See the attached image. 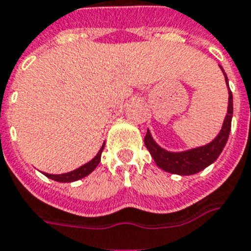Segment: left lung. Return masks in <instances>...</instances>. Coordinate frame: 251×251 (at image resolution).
Instances as JSON below:
<instances>
[{"mask_svg": "<svg viewBox=\"0 0 251 251\" xmlns=\"http://www.w3.org/2000/svg\"><path fill=\"white\" fill-rule=\"evenodd\" d=\"M223 74L226 78V84L228 86V79L226 75L225 70L221 66ZM228 110L227 115L223 122L222 129L218 133V136L210 142V144L200 146V148L191 149L187 151H181V152H171L164 149H161L151 137V133L149 132L145 136V145L148 150L150 151L151 156L155 160L156 165L161 168L163 171L173 173V175L179 176H191L199 173L200 171L214 163L217 160L223 148L227 144L228 140L229 130H231V122H232L233 114V101H232V92L228 87Z\"/></svg>", "mask_w": 251, "mask_h": 251, "instance_id": "obj_1", "label": "left lung"}]
</instances>
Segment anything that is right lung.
I'll use <instances>...</instances> for the list:
<instances>
[{"instance_id":"obj_1","label":"right lung","mask_w":251,"mask_h":251,"mask_svg":"<svg viewBox=\"0 0 251 251\" xmlns=\"http://www.w3.org/2000/svg\"><path fill=\"white\" fill-rule=\"evenodd\" d=\"M103 146H105V144L102 145V148L100 149V151L97 152V155L92 159V160L86 163V164L82 165V167H79L78 169H74V171L69 172V173H64V175H49V173H45V176L57 182L78 181V179H80V178H83L86 177V176L90 175L92 171H95V168L99 165V163H100L101 160V152H102L103 150Z\"/></svg>"}]
</instances>
